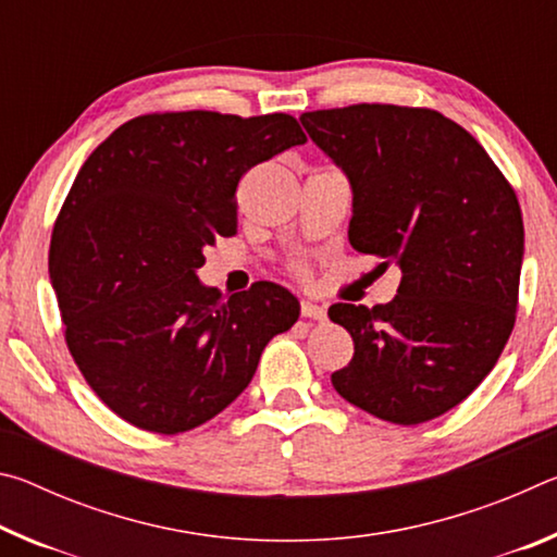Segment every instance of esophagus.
Returning a JSON list of instances; mask_svg holds the SVG:
<instances>
[{"instance_id": "esophagus-1", "label": "esophagus", "mask_w": 557, "mask_h": 557, "mask_svg": "<svg viewBox=\"0 0 557 557\" xmlns=\"http://www.w3.org/2000/svg\"><path fill=\"white\" fill-rule=\"evenodd\" d=\"M301 317L314 319V322H324L326 309L322 305H314V301H301Z\"/></svg>"}]
</instances>
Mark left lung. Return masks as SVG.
I'll return each mask as SVG.
<instances>
[{"instance_id":"8db88e82","label":"left lung","mask_w":557,"mask_h":557,"mask_svg":"<svg viewBox=\"0 0 557 557\" xmlns=\"http://www.w3.org/2000/svg\"><path fill=\"white\" fill-rule=\"evenodd\" d=\"M351 182L354 250L400 268L388 305L329 307L354 338L336 393L395 425L459 405L511 336L523 262L516 191L486 149L428 108L361 106L299 117Z\"/></svg>"}]
</instances>
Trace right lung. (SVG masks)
<instances>
[{"mask_svg":"<svg viewBox=\"0 0 557 557\" xmlns=\"http://www.w3.org/2000/svg\"><path fill=\"white\" fill-rule=\"evenodd\" d=\"M305 143L285 112H154L120 125L81 166L53 225L51 287L83 379L129 425H203L297 322V297L275 282L223 297L196 272L206 245L238 228L240 176Z\"/></svg>","mask_w":557,"mask_h":557,"instance_id":"1","label":"right lung"}]
</instances>
